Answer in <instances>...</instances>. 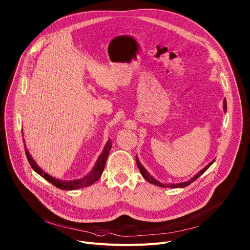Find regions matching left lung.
<instances>
[{
  "label": "left lung",
  "mask_w": 250,
  "mask_h": 250,
  "mask_svg": "<svg viewBox=\"0 0 250 250\" xmlns=\"http://www.w3.org/2000/svg\"><path fill=\"white\" fill-rule=\"evenodd\" d=\"M223 109H224V111L226 110V101L224 100L223 101ZM135 161H137V165H138V167H139V169H140V171H141V173H142V175L144 176V178L145 179H146L149 184H152V185H155V186H157V187H162V188H186V187H188V186H189L191 183H193L194 180H196L204 171H206L213 163H214V161L215 160H213L211 163H209L206 167L204 168H202L198 173H196L191 179H189V180H188V181H185V183H179V184H162V183H160V181L158 180H156L154 177H152L148 172H147V170L143 167V165L140 163V161H139V158H138V156H137V158H135Z\"/></svg>",
  "instance_id": "obj_1"
}]
</instances>
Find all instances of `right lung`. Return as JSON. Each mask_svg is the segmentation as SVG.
I'll list each match as a JSON object with an SVG mask.
<instances>
[{"mask_svg": "<svg viewBox=\"0 0 250 250\" xmlns=\"http://www.w3.org/2000/svg\"><path fill=\"white\" fill-rule=\"evenodd\" d=\"M111 148V141L108 140L107 143L105 144L103 152L101 153V155L99 156L98 161L94 167V168L92 169L88 174H86L84 177L80 178V179H75V180H60L58 178L53 177L52 175L48 174L47 172H44L37 164L36 162L33 160V157L31 156V154L29 153L28 149L25 147V151H26V155L29 161L30 166L32 167V168L41 176H42L44 179H47L49 183H51L52 185H54L56 188H60V189H65V190H74V189H79L82 188H85V187H89L92 186L94 183H96L97 180L100 179L105 163H106V158L109 154V150Z\"/></svg>", "mask_w": 250, "mask_h": 250, "instance_id": "right-lung-1", "label": "right lung"}]
</instances>
